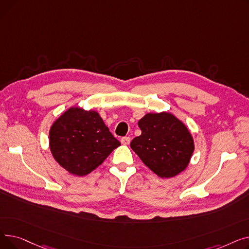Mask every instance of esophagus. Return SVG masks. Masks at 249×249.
Returning a JSON list of instances; mask_svg holds the SVG:
<instances>
[{"label":"esophagus","mask_w":249,"mask_h":249,"mask_svg":"<svg viewBox=\"0 0 249 249\" xmlns=\"http://www.w3.org/2000/svg\"><path fill=\"white\" fill-rule=\"evenodd\" d=\"M121 143L124 145H128L130 143V137L129 136H125V137H122L121 138Z\"/></svg>","instance_id":"1"}]
</instances>
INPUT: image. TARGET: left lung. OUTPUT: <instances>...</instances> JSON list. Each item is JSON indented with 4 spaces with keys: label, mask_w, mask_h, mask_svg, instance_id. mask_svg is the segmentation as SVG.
<instances>
[{
    "label": "left lung",
    "mask_w": 249,
    "mask_h": 249,
    "mask_svg": "<svg viewBox=\"0 0 249 249\" xmlns=\"http://www.w3.org/2000/svg\"><path fill=\"white\" fill-rule=\"evenodd\" d=\"M141 135L130 146L160 178H173L188 166L194 140L188 128L171 113H149L139 120Z\"/></svg>",
    "instance_id": "obj_1"
}]
</instances>
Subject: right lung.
<instances>
[{
  "mask_svg": "<svg viewBox=\"0 0 249 249\" xmlns=\"http://www.w3.org/2000/svg\"><path fill=\"white\" fill-rule=\"evenodd\" d=\"M121 143L95 111L71 108L51 126L49 146L55 160L75 176L94 171Z\"/></svg>",
  "mask_w": 249,
  "mask_h": 249,
  "instance_id": "add662e5",
  "label": "right lung"
}]
</instances>
